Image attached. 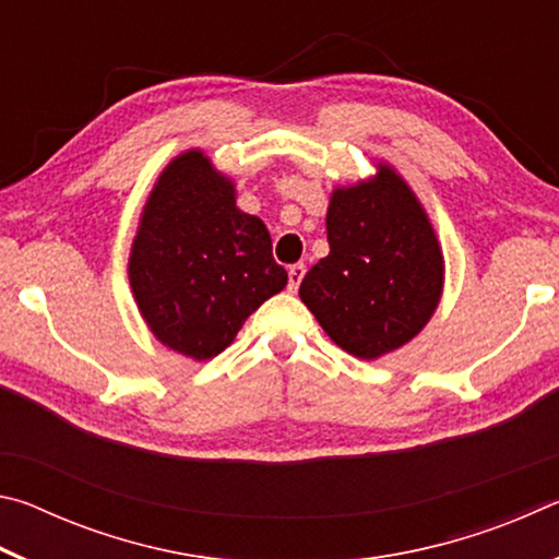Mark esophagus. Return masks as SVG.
<instances>
[{"instance_id": "esophagus-1", "label": "esophagus", "mask_w": 559, "mask_h": 559, "mask_svg": "<svg viewBox=\"0 0 559 559\" xmlns=\"http://www.w3.org/2000/svg\"><path fill=\"white\" fill-rule=\"evenodd\" d=\"M302 276H306V266H302V263H296V266L288 269V288H290V293L298 290Z\"/></svg>"}]
</instances>
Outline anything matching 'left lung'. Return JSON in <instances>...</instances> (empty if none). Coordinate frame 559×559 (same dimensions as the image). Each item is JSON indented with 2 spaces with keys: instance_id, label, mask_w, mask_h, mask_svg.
I'll list each match as a JSON object with an SVG mask.
<instances>
[{
  "instance_id": "left-lung-1",
  "label": "left lung",
  "mask_w": 559,
  "mask_h": 559,
  "mask_svg": "<svg viewBox=\"0 0 559 559\" xmlns=\"http://www.w3.org/2000/svg\"><path fill=\"white\" fill-rule=\"evenodd\" d=\"M330 192V253L298 296L345 353L377 359L404 347L437 313L447 263L427 210L396 169Z\"/></svg>"
}]
</instances>
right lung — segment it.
Here are the masks:
<instances>
[{
    "label": "right lung",
    "mask_w": 559,
    "mask_h": 559,
    "mask_svg": "<svg viewBox=\"0 0 559 559\" xmlns=\"http://www.w3.org/2000/svg\"><path fill=\"white\" fill-rule=\"evenodd\" d=\"M128 278L155 340L202 362L234 343L246 318L286 288L288 273L273 261L266 224L236 206L234 179L192 147L150 189Z\"/></svg>",
    "instance_id": "add662e5"
}]
</instances>
